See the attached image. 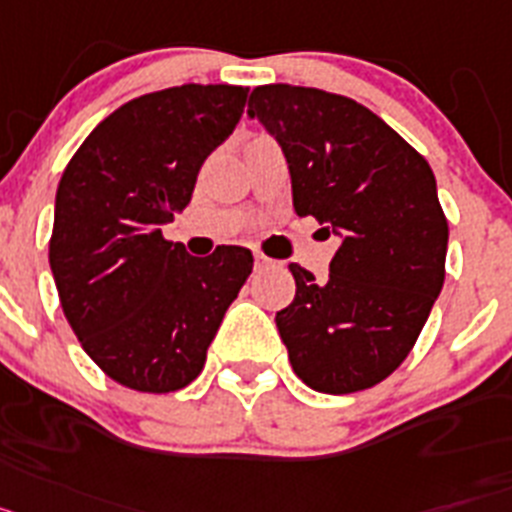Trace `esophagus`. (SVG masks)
<instances>
[{
    "instance_id": "esophagus-1",
    "label": "esophagus",
    "mask_w": 512,
    "mask_h": 512,
    "mask_svg": "<svg viewBox=\"0 0 512 512\" xmlns=\"http://www.w3.org/2000/svg\"><path fill=\"white\" fill-rule=\"evenodd\" d=\"M270 265H275V262L270 260V257H265V255H260V252H255V268H257V270L270 268Z\"/></svg>"
}]
</instances>
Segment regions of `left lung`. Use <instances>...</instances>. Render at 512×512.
Returning <instances> with one entry per match:
<instances>
[{"label": "left lung", "instance_id": "1", "mask_svg": "<svg viewBox=\"0 0 512 512\" xmlns=\"http://www.w3.org/2000/svg\"><path fill=\"white\" fill-rule=\"evenodd\" d=\"M247 115L281 146L296 213L340 239L327 281L288 265L296 296L275 314L288 361L322 394L379 384L407 358L446 278L433 170L350 97L262 84Z\"/></svg>", "mask_w": 512, "mask_h": 512}]
</instances>
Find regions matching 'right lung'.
Masks as SVG:
<instances>
[{"instance_id": "right-lung-1", "label": "right lung", "mask_w": 512, "mask_h": 512, "mask_svg": "<svg viewBox=\"0 0 512 512\" xmlns=\"http://www.w3.org/2000/svg\"><path fill=\"white\" fill-rule=\"evenodd\" d=\"M247 92L182 84L136 97L84 139L61 175L48 250L61 309L92 361L128 389L188 386L252 273L244 247L193 257L162 237L242 118Z\"/></svg>"}]
</instances>
